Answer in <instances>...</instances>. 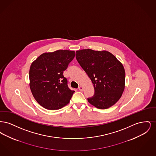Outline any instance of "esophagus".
<instances>
[{"mask_svg": "<svg viewBox=\"0 0 156 156\" xmlns=\"http://www.w3.org/2000/svg\"><path fill=\"white\" fill-rule=\"evenodd\" d=\"M78 89L80 90V91H82L83 90V88L82 87V86H80V87H79V88H78Z\"/></svg>", "mask_w": 156, "mask_h": 156, "instance_id": "34e87169", "label": "esophagus"}]
</instances>
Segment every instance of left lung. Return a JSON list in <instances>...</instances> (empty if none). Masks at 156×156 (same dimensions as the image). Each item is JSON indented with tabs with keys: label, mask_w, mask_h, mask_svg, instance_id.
Returning a JSON list of instances; mask_svg holds the SVG:
<instances>
[{
	"label": "left lung",
	"mask_w": 156,
	"mask_h": 156,
	"mask_svg": "<svg viewBox=\"0 0 156 156\" xmlns=\"http://www.w3.org/2000/svg\"><path fill=\"white\" fill-rule=\"evenodd\" d=\"M75 56L94 87V95L88 98L89 104L101 109L114 105L125 88V71L122 62L105 50L83 49L76 51Z\"/></svg>",
	"instance_id": "left-lung-1"
}]
</instances>
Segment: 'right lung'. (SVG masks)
Listing matches in <instances>:
<instances>
[{"mask_svg": "<svg viewBox=\"0 0 156 156\" xmlns=\"http://www.w3.org/2000/svg\"><path fill=\"white\" fill-rule=\"evenodd\" d=\"M74 57V51L59 50L44 52L31 63L30 90L38 104L45 109L57 110L69 102L75 91L68 87L63 72Z\"/></svg>", "mask_w": 156, "mask_h": 156, "instance_id": "1", "label": "right lung"}]
</instances>
